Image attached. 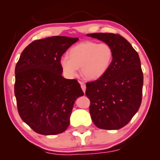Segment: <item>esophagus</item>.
Returning a JSON list of instances; mask_svg holds the SVG:
<instances>
[{
  "label": "esophagus",
  "instance_id": "34e87169",
  "mask_svg": "<svg viewBox=\"0 0 160 160\" xmlns=\"http://www.w3.org/2000/svg\"><path fill=\"white\" fill-rule=\"evenodd\" d=\"M79 84H81V87H82L83 92L85 93V91H86V84L82 82H79Z\"/></svg>",
  "mask_w": 160,
  "mask_h": 160
}]
</instances>
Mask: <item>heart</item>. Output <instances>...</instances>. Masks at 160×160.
I'll return each instance as SVG.
<instances>
[{
    "instance_id": "heart-1",
    "label": "heart",
    "mask_w": 160,
    "mask_h": 160,
    "mask_svg": "<svg viewBox=\"0 0 160 160\" xmlns=\"http://www.w3.org/2000/svg\"><path fill=\"white\" fill-rule=\"evenodd\" d=\"M113 58V49L108 43L87 41L71 47L69 56H62L60 65L67 77H75L81 67L82 74L85 78L95 80L106 73L112 63Z\"/></svg>"
}]
</instances>
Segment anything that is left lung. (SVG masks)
I'll return each mask as SVG.
<instances>
[{"instance_id":"8db88e82","label":"left lung","mask_w":160,"mask_h":160,"mask_svg":"<svg viewBox=\"0 0 160 160\" xmlns=\"http://www.w3.org/2000/svg\"><path fill=\"white\" fill-rule=\"evenodd\" d=\"M87 36L108 43L113 52L106 73L86 84L92 119L100 129L119 130L128 124L141 104L143 75L138 54L119 34Z\"/></svg>"}]
</instances>
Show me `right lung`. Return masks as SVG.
Wrapping results in <instances>:
<instances>
[{"label": "right lung", "instance_id": "right-lung-1", "mask_svg": "<svg viewBox=\"0 0 160 160\" xmlns=\"http://www.w3.org/2000/svg\"><path fill=\"white\" fill-rule=\"evenodd\" d=\"M78 38L52 36L32 41L15 67L14 94L21 119L41 135L62 133L73 104L84 95L76 79L62 76L60 58Z\"/></svg>", "mask_w": 160, "mask_h": 160}]
</instances>
